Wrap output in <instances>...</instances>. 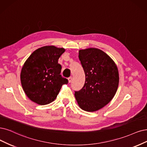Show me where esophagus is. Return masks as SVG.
I'll list each match as a JSON object with an SVG mask.
<instances>
[{"label":"esophagus","mask_w":147,"mask_h":147,"mask_svg":"<svg viewBox=\"0 0 147 147\" xmlns=\"http://www.w3.org/2000/svg\"><path fill=\"white\" fill-rule=\"evenodd\" d=\"M68 82L70 83L71 82V80H72V77H71V76L69 77V78H68Z\"/></svg>","instance_id":"esophagus-1"}]
</instances>
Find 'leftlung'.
<instances>
[{
    "instance_id": "obj_1",
    "label": "left lung",
    "mask_w": 147,
    "mask_h": 147,
    "mask_svg": "<svg viewBox=\"0 0 147 147\" xmlns=\"http://www.w3.org/2000/svg\"><path fill=\"white\" fill-rule=\"evenodd\" d=\"M85 82L82 88L75 91V97L81 109L93 112L109 103L119 85L118 69L111 57L103 51L90 48L79 51Z\"/></svg>"
}]
</instances>
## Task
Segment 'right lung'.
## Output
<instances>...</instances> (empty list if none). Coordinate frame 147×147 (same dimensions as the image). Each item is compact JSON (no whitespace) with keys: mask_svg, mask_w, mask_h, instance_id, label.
I'll return each instance as SVG.
<instances>
[{"mask_svg":"<svg viewBox=\"0 0 147 147\" xmlns=\"http://www.w3.org/2000/svg\"><path fill=\"white\" fill-rule=\"evenodd\" d=\"M65 50L54 46L38 48L27 59L22 68L21 84L28 98L39 105H47L56 98L62 85L68 80L60 74L58 59Z\"/></svg>","mask_w":147,"mask_h":147,"instance_id":"right-lung-1","label":"right lung"}]
</instances>
